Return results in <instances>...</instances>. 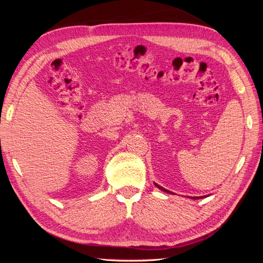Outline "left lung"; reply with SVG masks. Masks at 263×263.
I'll list each match as a JSON object with an SVG mask.
<instances>
[{"mask_svg":"<svg viewBox=\"0 0 263 263\" xmlns=\"http://www.w3.org/2000/svg\"><path fill=\"white\" fill-rule=\"evenodd\" d=\"M155 185L158 187V189H160V190H162V191H164V192H166V193H171L170 191H168V190H165V189H163L162 186H160V185H158L157 183H155ZM191 198H194V200H196V198H202V197H197V196H195V197H191Z\"/></svg>","mask_w":263,"mask_h":263,"instance_id":"1","label":"left lung"}]
</instances>
